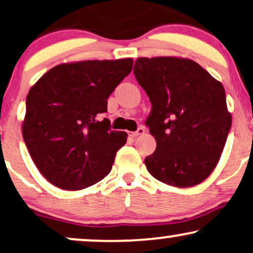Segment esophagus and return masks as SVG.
<instances>
[{"label":"esophagus","instance_id":"esophagus-1","mask_svg":"<svg viewBox=\"0 0 253 253\" xmlns=\"http://www.w3.org/2000/svg\"><path fill=\"white\" fill-rule=\"evenodd\" d=\"M144 132H145V129H144L143 126H140L136 131H133V132H130V136L131 137H137V136H139V134H143Z\"/></svg>","mask_w":253,"mask_h":253}]
</instances>
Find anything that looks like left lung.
Wrapping results in <instances>:
<instances>
[{
    "label": "left lung",
    "instance_id": "8db88e82",
    "mask_svg": "<svg viewBox=\"0 0 253 253\" xmlns=\"http://www.w3.org/2000/svg\"><path fill=\"white\" fill-rule=\"evenodd\" d=\"M133 74L150 98L145 126L157 142L145 158L153 178L192 187L217 165L231 127L222 84L189 59L138 58Z\"/></svg>",
    "mask_w": 253,
    "mask_h": 253
}]
</instances>
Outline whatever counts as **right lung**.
<instances>
[{
  "instance_id": "1",
  "label": "right lung",
  "mask_w": 253,
  "mask_h": 253,
  "mask_svg": "<svg viewBox=\"0 0 253 253\" xmlns=\"http://www.w3.org/2000/svg\"><path fill=\"white\" fill-rule=\"evenodd\" d=\"M131 68L130 58L61 64L29 91L23 139L52 185L79 191L109 174L127 133L113 131L110 121L98 116Z\"/></svg>"
}]
</instances>
